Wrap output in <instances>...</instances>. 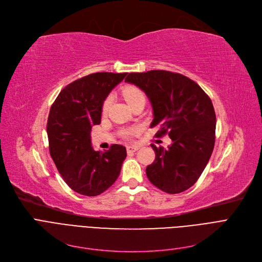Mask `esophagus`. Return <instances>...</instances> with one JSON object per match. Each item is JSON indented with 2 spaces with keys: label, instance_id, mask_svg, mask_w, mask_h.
<instances>
[{
  "label": "esophagus",
  "instance_id": "34e87169",
  "mask_svg": "<svg viewBox=\"0 0 262 262\" xmlns=\"http://www.w3.org/2000/svg\"><path fill=\"white\" fill-rule=\"evenodd\" d=\"M138 149H139V146H137V145H129V146L126 147V150H127L128 154L134 153V152H136V150H138Z\"/></svg>",
  "mask_w": 262,
  "mask_h": 262
}]
</instances>
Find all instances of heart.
<instances>
[{"instance_id": "heart-1", "label": "heart", "mask_w": 262, "mask_h": 262, "mask_svg": "<svg viewBox=\"0 0 262 262\" xmlns=\"http://www.w3.org/2000/svg\"><path fill=\"white\" fill-rule=\"evenodd\" d=\"M122 94H123L124 99H125V101L128 103L129 106L132 104L136 103L137 101L144 99L143 92L139 88H137L135 86H126L125 88L122 90ZM112 102H113L112 96H108V98L104 101L103 106H102V113H103V115H106L108 113V110L110 108V105H112ZM136 132H137V128H135V127L127 128V129H125V130L123 132V135H124V137H126V138H128V137L134 135Z\"/></svg>"}]
</instances>
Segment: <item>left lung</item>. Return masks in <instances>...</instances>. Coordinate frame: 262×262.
<instances>
[{
    "mask_svg": "<svg viewBox=\"0 0 262 262\" xmlns=\"http://www.w3.org/2000/svg\"><path fill=\"white\" fill-rule=\"evenodd\" d=\"M126 82L139 87L148 98L156 134H168V148L150 144L155 160L146 167L154 186L170 194L193 186L210 159L215 140V114L211 100L195 81L164 70L129 73Z\"/></svg>",
    "mask_w": 262,
    "mask_h": 262,
    "instance_id": "left-lung-1",
    "label": "left lung"
}]
</instances>
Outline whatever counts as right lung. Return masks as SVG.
Returning a JSON list of instances; mask_svg holds the SVG:
<instances>
[{"label": "right lung", "mask_w": 262, "mask_h": 262, "mask_svg": "<svg viewBox=\"0 0 262 262\" xmlns=\"http://www.w3.org/2000/svg\"><path fill=\"white\" fill-rule=\"evenodd\" d=\"M126 73L99 72L66 86L53 103L47 132L50 154L66 184L82 195L96 196L120 175L126 148L113 144L94 150L91 128L101 123L102 106Z\"/></svg>", "instance_id": "right-lung-1"}]
</instances>
